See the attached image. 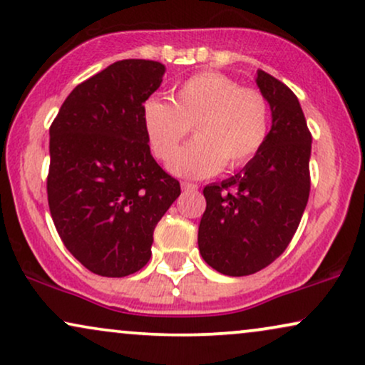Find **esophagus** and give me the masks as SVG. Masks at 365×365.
I'll return each mask as SVG.
<instances>
[{
  "label": "esophagus",
  "instance_id": "34e87169",
  "mask_svg": "<svg viewBox=\"0 0 365 365\" xmlns=\"http://www.w3.org/2000/svg\"><path fill=\"white\" fill-rule=\"evenodd\" d=\"M182 188L188 192V190H197L199 185H197V183H190V182H182Z\"/></svg>",
  "mask_w": 365,
  "mask_h": 365
}]
</instances>
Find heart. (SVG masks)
Masks as SVG:
<instances>
[{
    "label": "heart",
    "instance_id": "b5f03b06",
    "mask_svg": "<svg viewBox=\"0 0 365 365\" xmlns=\"http://www.w3.org/2000/svg\"><path fill=\"white\" fill-rule=\"evenodd\" d=\"M143 124L158 160L168 161L181 140H196L175 154L170 170L180 177H209L222 166L238 170L253 161L270 134V105L257 88L216 71L192 74L170 100L151 96L143 105Z\"/></svg>",
    "mask_w": 365,
    "mask_h": 365
}]
</instances>
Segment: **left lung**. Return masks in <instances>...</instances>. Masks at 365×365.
<instances>
[{"mask_svg":"<svg viewBox=\"0 0 365 365\" xmlns=\"http://www.w3.org/2000/svg\"><path fill=\"white\" fill-rule=\"evenodd\" d=\"M257 85L272 110L265 146L235 177L204 188L199 226L202 258L214 270L243 277L277 260L291 243L309 199L311 133L292 90L258 69Z\"/></svg>","mask_w":365,"mask_h":365,"instance_id":"obj_1","label":"left lung"}]
</instances>
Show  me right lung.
Listing matches in <instances>:
<instances>
[{
	"label": "right lung",
	"mask_w": 365,
	"mask_h": 365,
	"mask_svg": "<svg viewBox=\"0 0 365 365\" xmlns=\"http://www.w3.org/2000/svg\"><path fill=\"white\" fill-rule=\"evenodd\" d=\"M163 74L156 61H117L74 88L51 124L52 221L69 253L102 277L146 265L155 227L182 192L151 156L143 124Z\"/></svg>",
	"instance_id": "right-lung-1"
}]
</instances>
